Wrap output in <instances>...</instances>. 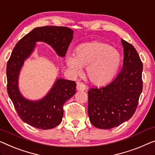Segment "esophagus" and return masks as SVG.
<instances>
[{"label": "esophagus", "mask_w": 155, "mask_h": 155, "mask_svg": "<svg viewBox=\"0 0 155 155\" xmlns=\"http://www.w3.org/2000/svg\"><path fill=\"white\" fill-rule=\"evenodd\" d=\"M76 88H77V90H78V91H84V89H86V87H85V85L83 84L82 82H78L77 87H76Z\"/></svg>", "instance_id": "1"}]
</instances>
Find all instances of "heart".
<instances>
[{
	"instance_id": "b5f03b06",
	"label": "heart",
	"mask_w": 155,
	"mask_h": 155,
	"mask_svg": "<svg viewBox=\"0 0 155 155\" xmlns=\"http://www.w3.org/2000/svg\"><path fill=\"white\" fill-rule=\"evenodd\" d=\"M120 53L108 45L100 42L84 43L78 46L74 55H68L66 62L75 74H80L81 67L87 66L89 79L94 84L110 81L120 65Z\"/></svg>"
}]
</instances>
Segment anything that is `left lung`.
<instances>
[{
  "mask_svg": "<svg viewBox=\"0 0 155 155\" xmlns=\"http://www.w3.org/2000/svg\"><path fill=\"white\" fill-rule=\"evenodd\" d=\"M121 41L124 48L122 70L106 86L88 91L89 120L98 129H112L129 120L143 90V63L131 44Z\"/></svg>",
  "mask_w": 155,
  "mask_h": 155,
  "instance_id": "8db88e82",
  "label": "left lung"
}]
</instances>
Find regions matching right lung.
<instances>
[{"instance_id":"right-lung-1","label":"right lung","mask_w":155,"mask_h":155,"mask_svg":"<svg viewBox=\"0 0 155 155\" xmlns=\"http://www.w3.org/2000/svg\"><path fill=\"white\" fill-rule=\"evenodd\" d=\"M73 31L65 26H42L33 29L13 49L7 64V90L18 115L23 122L37 129H50L61 123L65 102L75 94V81L57 79L48 94L38 101H30L21 95L18 79L24 62L34 50L36 42L48 43L64 57L72 41Z\"/></svg>"}]
</instances>
